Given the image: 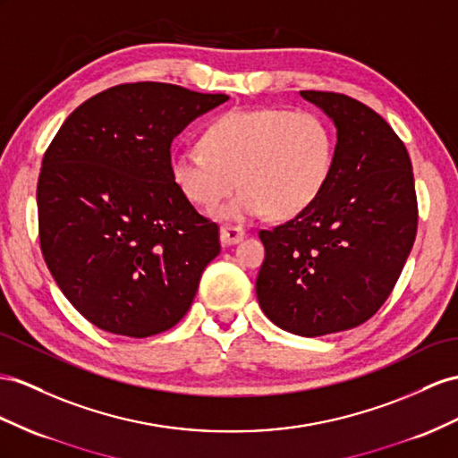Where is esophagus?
<instances>
[{"mask_svg":"<svg viewBox=\"0 0 458 458\" xmlns=\"http://www.w3.org/2000/svg\"><path fill=\"white\" fill-rule=\"evenodd\" d=\"M245 238V230L242 226H222L220 228V242L222 245H233Z\"/></svg>","mask_w":458,"mask_h":458,"instance_id":"obj_1","label":"esophagus"}]
</instances>
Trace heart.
<instances>
[{
    "label": "heart",
    "instance_id": "heart-1",
    "mask_svg": "<svg viewBox=\"0 0 458 458\" xmlns=\"http://www.w3.org/2000/svg\"><path fill=\"white\" fill-rule=\"evenodd\" d=\"M201 150H175L172 180L191 203L213 207L238 183L222 220L301 213L323 190L333 166V137L318 114L283 108L230 110L210 122Z\"/></svg>",
    "mask_w": 458,
    "mask_h": 458
}]
</instances>
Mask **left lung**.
<instances>
[{
  "mask_svg": "<svg viewBox=\"0 0 458 458\" xmlns=\"http://www.w3.org/2000/svg\"><path fill=\"white\" fill-rule=\"evenodd\" d=\"M336 127L331 174L294 218L261 230L255 292L280 329L323 336L366 323L389 298L418 228L408 150L383 117L336 92L300 90Z\"/></svg>",
  "mask_w": 458,
  "mask_h": 458,
  "instance_id": "8db88e82",
  "label": "left lung"
}]
</instances>
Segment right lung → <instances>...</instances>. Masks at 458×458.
I'll return each instance as SVG.
<instances>
[{"label":"right lung","mask_w":458,"mask_h":458,"mask_svg":"<svg viewBox=\"0 0 458 458\" xmlns=\"http://www.w3.org/2000/svg\"><path fill=\"white\" fill-rule=\"evenodd\" d=\"M228 95L112 87L67 117L42 160L38 230L64 296L98 329L145 338L191 308L218 226L172 180V140Z\"/></svg>","instance_id":"add662e5"}]
</instances>
